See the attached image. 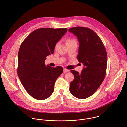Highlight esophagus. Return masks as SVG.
<instances>
[{
  "label": "esophagus",
  "instance_id": "34e87169",
  "mask_svg": "<svg viewBox=\"0 0 127 127\" xmlns=\"http://www.w3.org/2000/svg\"><path fill=\"white\" fill-rule=\"evenodd\" d=\"M69 71V70L67 69H66V68H64V73L68 72Z\"/></svg>",
  "mask_w": 127,
  "mask_h": 127
}]
</instances>
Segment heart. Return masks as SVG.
I'll return each instance as SVG.
<instances>
[{
    "mask_svg": "<svg viewBox=\"0 0 127 127\" xmlns=\"http://www.w3.org/2000/svg\"><path fill=\"white\" fill-rule=\"evenodd\" d=\"M66 45L68 44H73V43H77L76 40L72 37H68L66 39ZM59 45V42L57 43L56 45H55V48H57L58 46Z\"/></svg>",
    "mask_w": 127,
    "mask_h": 127,
    "instance_id": "1",
    "label": "heart"
}]
</instances>
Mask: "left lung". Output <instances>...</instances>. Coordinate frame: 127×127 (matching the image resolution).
Here are the masks:
<instances>
[{
    "instance_id": "1",
    "label": "left lung",
    "mask_w": 127,
    "mask_h": 127,
    "mask_svg": "<svg viewBox=\"0 0 127 127\" xmlns=\"http://www.w3.org/2000/svg\"><path fill=\"white\" fill-rule=\"evenodd\" d=\"M68 30L78 38L80 46L77 59L85 66L80 74L71 70L74 79L69 90L75 97L85 99L95 92L105 79L107 53L101 38L91 29L77 26Z\"/></svg>"
}]
</instances>
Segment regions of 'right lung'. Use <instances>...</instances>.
I'll return each instance as SVG.
<instances>
[{"label": "right lung", "mask_w": 127, "mask_h": 127, "mask_svg": "<svg viewBox=\"0 0 127 127\" xmlns=\"http://www.w3.org/2000/svg\"><path fill=\"white\" fill-rule=\"evenodd\" d=\"M66 28L37 29L23 41L18 53L17 72L22 85L34 98L43 100L53 92L62 67L46 66V57L54 53L58 41L66 33Z\"/></svg>", "instance_id": "obj_1"}]
</instances>
